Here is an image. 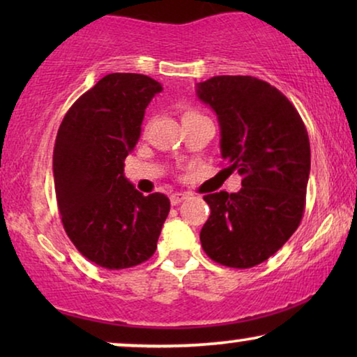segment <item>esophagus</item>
<instances>
[{
	"label": "esophagus",
	"instance_id": "esophagus-1",
	"mask_svg": "<svg viewBox=\"0 0 357 357\" xmlns=\"http://www.w3.org/2000/svg\"><path fill=\"white\" fill-rule=\"evenodd\" d=\"M187 198H188L187 193H178V192L172 193V195H170V203H172L175 206V204H180L183 202V199H187Z\"/></svg>",
	"mask_w": 357,
	"mask_h": 357
}]
</instances>
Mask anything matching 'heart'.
<instances>
[{
	"label": "heart",
	"mask_w": 357,
	"mask_h": 357,
	"mask_svg": "<svg viewBox=\"0 0 357 357\" xmlns=\"http://www.w3.org/2000/svg\"><path fill=\"white\" fill-rule=\"evenodd\" d=\"M192 115H197V112H193V110H187V112H183L182 119H187V116H192Z\"/></svg>",
	"instance_id": "heart-1"
}]
</instances>
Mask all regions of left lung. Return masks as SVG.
Listing matches in <instances>:
<instances>
[{"label": "left lung", "mask_w": 357, "mask_h": 357, "mask_svg": "<svg viewBox=\"0 0 357 357\" xmlns=\"http://www.w3.org/2000/svg\"><path fill=\"white\" fill-rule=\"evenodd\" d=\"M197 96L216 112L222 159L242 175L237 193L203 197L211 214L199 232L202 247L219 265H260L304 216L310 174L305 125L282 92L252 76H214L198 82Z\"/></svg>", "instance_id": "8db88e82"}]
</instances>
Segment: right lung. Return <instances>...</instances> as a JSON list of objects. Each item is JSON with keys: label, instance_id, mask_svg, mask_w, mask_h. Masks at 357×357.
Masks as SVG:
<instances>
[{"label": "right lung", "instance_id": "1", "mask_svg": "<svg viewBox=\"0 0 357 357\" xmlns=\"http://www.w3.org/2000/svg\"><path fill=\"white\" fill-rule=\"evenodd\" d=\"M162 91L153 77L112 73L84 92L63 119L53 177L63 227L96 265L123 270L149 260L170 211L162 193H139L123 174L144 110Z\"/></svg>", "mask_w": 357, "mask_h": 357}]
</instances>
